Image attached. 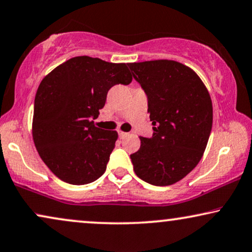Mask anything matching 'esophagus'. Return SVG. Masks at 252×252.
<instances>
[{
	"label": "esophagus",
	"instance_id": "1",
	"mask_svg": "<svg viewBox=\"0 0 252 252\" xmlns=\"http://www.w3.org/2000/svg\"><path fill=\"white\" fill-rule=\"evenodd\" d=\"M118 134H119V136H120V138H124V136H126L127 134H128V133H126V132H123V130H118Z\"/></svg>",
	"mask_w": 252,
	"mask_h": 252
}]
</instances>
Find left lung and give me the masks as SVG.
Segmentation results:
<instances>
[{
    "instance_id": "1",
    "label": "left lung",
    "mask_w": 252,
    "mask_h": 252,
    "mask_svg": "<svg viewBox=\"0 0 252 252\" xmlns=\"http://www.w3.org/2000/svg\"><path fill=\"white\" fill-rule=\"evenodd\" d=\"M145 91L153 136H141L130 155L134 171L152 185L166 186L190 174L202 158L213 124L212 100L200 77L172 60L128 63Z\"/></svg>"
}]
</instances>
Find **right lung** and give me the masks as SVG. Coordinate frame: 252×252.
Returning <instances> with one entry per match:
<instances>
[{"label": "right lung", "instance_id": "right-lung-1", "mask_svg": "<svg viewBox=\"0 0 252 252\" xmlns=\"http://www.w3.org/2000/svg\"><path fill=\"white\" fill-rule=\"evenodd\" d=\"M132 82L126 63L76 57L58 66L39 86L32 135L45 164L61 181L84 185L106 170L116 146V130L98 128L94 120L116 84Z\"/></svg>", "mask_w": 252, "mask_h": 252}]
</instances>
